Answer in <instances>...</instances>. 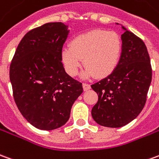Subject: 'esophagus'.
<instances>
[{
    "instance_id": "esophagus-1",
    "label": "esophagus",
    "mask_w": 159,
    "mask_h": 159,
    "mask_svg": "<svg viewBox=\"0 0 159 159\" xmlns=\"http://www.w3.org/2000/svg\"><path fill=\"white\" fill-rule=\"evenodd\" d=\"M83 90L87 91L89 90V89H90V85H89V84H88V83H83Z\"/></svg>"
}]
</instances>
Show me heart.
<instances>
[{
	"label": "heart",
	"mask_w": 159,
	"mask_h": 159,
	"mask_svg": "<svg viewBox=\"0 0 159 159\" xmlns=\"http://www.w3.org/2000/svg\"><path fill=\"white\" fill-rule=\"evenodd\" d=\"M123 43L120 36L114 32L97 29L74 37L69 46L61 50V60L70 76H76L83 64L85 66L82 76L97 78L109 76L120 61Z\"/></svg>",
	"instance_id": "b5f03b06"
}]
</instances>
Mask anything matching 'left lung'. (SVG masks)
I'll return each mask as SVG.
<instances>
[{
  "label": "left lung",
  "instance_id": "left-lung-1",
  "mask_svg": "<svg viewBox=\"0 0 159 159\" xmlns=\"http://www.w3.org/2000/svg\"><path fill=\"white\" fill-rule=\"evenodd\" d=\"M122 29L123 50L117 68L91 85L98 95L92 117L107 127L126 126L140 114L152 82V71L145 43L124 26Z\"/></svg>",
  "mask_w": 159,
  "mask_h": 159
}]
</instances>
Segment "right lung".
Listing matches in <instances>:
<instances>
[{"label":"right lung","mask_w":159,"mask_h":159,"mask_svg":"<svg viewBox=\"0 0 159 159\" xmlns=\"http://www.w3.org/2000/svg\"><path fill=\"white\" fill-rule=\"evenodd\" d=\"M68 25L51 22L23 37L10 65V82L18 108L31 125L54 130L68 121L83 85L65 72L61 50Z\"/></svg>","instance_id":"add662e5"}]
</instances>
